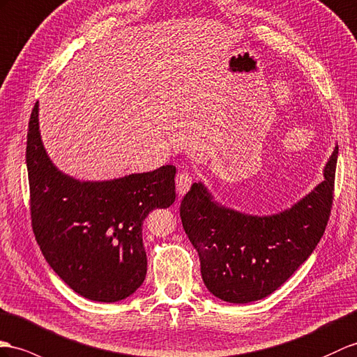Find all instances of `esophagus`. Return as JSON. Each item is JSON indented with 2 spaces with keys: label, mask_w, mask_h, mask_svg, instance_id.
I'll return each instance as SVG.
<instances>
[{
  "label": "esophagus",
  "mask_w": 357,
  "mask_h": 357,
  "mask_svg": "<svg viewBox=\"0 0 357 357\" xmlns=\"http://www.w3.org/2000/svg\"><path fill=\"white\" fill-rule=\"evenodd\" d=\"M190 185H192V177L189 176L188 172H178L176 177V186H177V192L178 195H185Z\"/></svg>",
  "instance_id": "esophagus-1"
}]
</instances>
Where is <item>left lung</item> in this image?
Instances as JSON below:
<instances>
[{
  "instance_id": "obj_1",
  "label": "left lung",
  "mask_w": 357,
  "mask_h": 357,
  "mask_svg": "<svg viewBox=\"0 0 357 357\" xmlns=\"http://www.w3.org/2000/svg\"><path fill=\"white\" fill-rule=\"evenodd\" d=\"M337 146L324 180L291 208L247 215L216 203L199 181L181 199L180 218L198 251L206 288L229 303L262 300L297 271L315 250L332 211Z\"/></svg>"
}]
</instances>
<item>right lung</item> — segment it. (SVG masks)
<instances>
[{
  "mask_svg": "<svg viewBox=\"0 0 357 357\" xmlns=\"http://www.w3.org/2000/svg\"><path fill=\"white\" fill-rule=\"evenodd\" d=\"M31 227L50 266L82 297L101 303L127 298L145 280L142 224L176 199V167L80 181L59 171L43 149L39 102L27 133Z\"/></svg>",
  "mask_w": 357,
  "mask_h": 357,
  "instance_id": "add662e5",
  "label": "right lung"
}]
</instances>
